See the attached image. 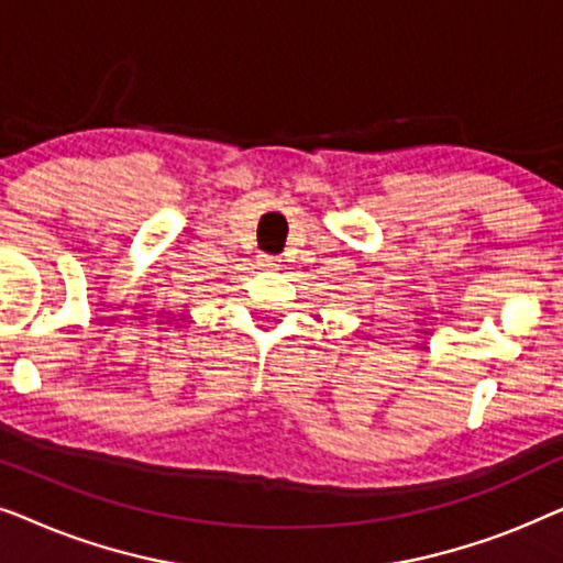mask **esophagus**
I'll list each match as a JSON object with an SVG mask.
<instances>
[{
    "label": "esophagus",
    "mask_w": 563,
    "mask_h": 563,
    "mask_svg": "<svg viewBox=\"0 0 563 563\" xmlns=\"http://www.w3.org/2000/svg\"><path fill=\"white\" fill-rule=\"evenodd\" d=\"M258 264L261 266H276V256H266V253H264V256H258Z\"/></svg>",
    "instance_id": "34e87169"
}]
</instances>
